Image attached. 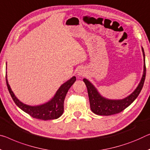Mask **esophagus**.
Here are the masks:
<instances>
[{
	"label": "esophagus",
	"instance_id": "obj_1",
	"mask_svg": "<svg viewBox=\"0 0 150 150\" xmlns=\"http://www.w3.org/2000/svg\"><path fill=\"white\" fill-rule=\"evenodd\" d=\"M84 75H85V73H84L83 70L81 68H80L78 70V71H77V75H79V76H83Z\"/></svg>",
	"mask_w": 150,
	"mask_h": 150
}]
</instances>
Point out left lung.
<instances>
[{"label":"left lung","mask_w":150,"mask_h":150,"mask_svg":"<svg viewBox=\"0 0 150 150\" xmlns=\"http://www.w3.org/2000/svg\"><path fill=\"white\" fill-rule=\"evenodd\" d=\"M144 55V72L139 83L129 96L122 99H109L101 96L96 87L89 80L83 79V81L87 88L90 108L94 113L99 115H111L120 113L130 105L141 92L146 79V68L145 62V54L143 47H142Z\"/></svg>","instance_id":"obj_1"}]
</instances>
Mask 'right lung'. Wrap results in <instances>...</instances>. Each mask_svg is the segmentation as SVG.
I'll use <instances>...</instances> for the list:
<instances>
[{"label":"right lung","mask_w":150,"mask_h":150,"mask_svg":"<svg viewBox=\"0 0 150 150\" xmlns=\"http://www.w3.org/2000/svg\"><path fill=\"white\" fill-rule=\"evenodd\" d=\"M75 81L76 77L73 76L67 81L61 85V87L59 88L54 97L51 100L42 105L32 106L23 103L15 96L8 84L6 73L7 87L16 105L31 117L42 120H55L61 117L64 111V100H65L67 93L68 92V90L70 89Z\"/></svg>","instance_id":"right-lung-1"}]
</instances>
